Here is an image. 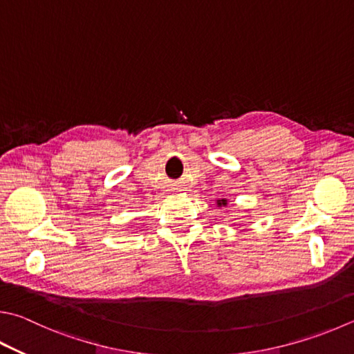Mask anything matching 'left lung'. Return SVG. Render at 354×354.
<instances>
[{
	"label": "left lung",
	"instance_id": "8db88e82",
	"mask_svg": "<svg viewBox=\"0 0 354 354\" xmlns=\"http://www.w3.org/2000/svg\"><path fill=\"white\" fill-rule=\"evenodd\" d=\"M226 204H227L226 199H218V205H226Z\"/></svg>",
	"mask_w": 354,
	"mask_h": 354
}]
</instances>
